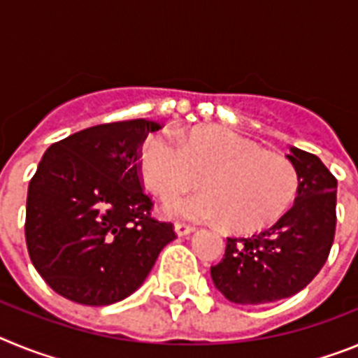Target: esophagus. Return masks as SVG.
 <instances>
[{
	"label": "esophagus",
	"mask_w": 358,
	"mask_h": 358,
	"mask_svg": "<svg viewBox=\"0 0 358 358\" xmlns=\"http://www.w3.org/2000/svg\"><path fill=\"white\" fill-rule=\"evenodd\" d=\"M173 229H176L177 236H186V235H189V233H194L195 227H194V226H188V224L177 222V224H176V227H173Z\"/></svg>",
	"instance_id": "esophagus-1"
}]
</instances>
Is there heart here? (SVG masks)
<instances>
[{"instance_id": "b5f03b06", "label": "heart", "mask_w": 358, "mask_h": 358, "mask_svg": "<svg viewBox=\"0 0 358 358\" xmlns=\"http://www.w3.org/2000/svg\"><path fill=\"white\" fill-rule=\"evenodd\" d=\"M140 173L147 188L169 199L199 182L202 192L166 202L179 220H224L229 229L252 233L268 227L292 206L297 172L285 156L220 127L197 129L179 141L159 132L141 147Z\"/></svg>"}]
</instances>
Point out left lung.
<instances>
[{"mask_svg":"<svg viewBox=\"0 0 358 358\" xmlns=\"http://www.w3.org/2000/svg\"><path fill=\"white\" fill-rule=\"evenodd\" d=\"M299 179L294 206L274 226L227 238L211 280L238 305H265L305 289L327 264L335 236L337 179L317 156L290 147Z\"/></svg>","mask_w":358,"mask_h":358,"instance_id":"obj_1","label":"left lung"}]
</instances>
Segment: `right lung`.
I'll list each match as a JSON object with an SVG mask.
<instances>
[{"instance_id": "add662e5", "label": "right lung", "mask_w": 358, "mask_h": 358, "mask_svg": "<svg viewBox=\"0 0 358 358\" xmlns=\"http://www.w3.org/2000/svg\"><path fill=\"white\" fill-rule=\"evenodd\" d=\"M159 129L143 118L103 123L44 152L28 185L24 236L37 273L66 299L122 301L176 238L141 186V145Z\"/></svg>"}]
</instances>
